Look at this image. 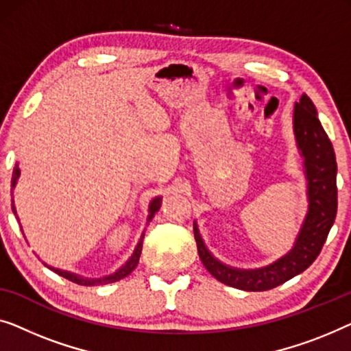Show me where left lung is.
I'll return each mask as SVG.
<instances>
[{"instance_id": "left-lung-1", "label": "left lung", "mask_w": 351, "mask_h": 351, "mask_svg": "<svg viewBox=\"0 0 351 351\" xmlns=\"http://www.w3.org/2000/svg\"><path fill=\"white\" fill-rule=\"evenodd\" d=\"M294 135L304 157L308 211L293 250L263 269L241 270L226 265L206 248L194 223L197 250L205 269L221 283L243 291H267L310 267L322 251L337 215V162L332 143L318 119L317 108L305 95L294 106Z\"/></svg>"}]
</instances>
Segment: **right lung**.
Returning a JSON list of instances; mask_svg holds the SVG:
<instances>
[{
  "mask_svg": "<svg viewBox=\"0 0 351 351\" xmlns=\"http://www.w3.org/2000/svg\"><path fill=\"white\" fill-rule=\"evenodd\" d=\"M19 176H21V170H19V165L14 167V171H12V187H16V182L19 180ZM162 205V199L160 197H156L154 200L149 204V216H147V223L154 218V215L159 211ZM12 210L14 213H16V206L12 205ZM143 239H145V232L141 234V239L138 241L135 251H133V254L130 256V259L127 261V263L122 265V267L117 270V272L108 275V276H103V278H84V276H79L76 274H71V272H66V270H60V269H53V267H49L53 272L58 274L63 278L73 281V283H77V285H82V286H97V285H108V283H114V281H119L121 278H124L128 274H132V270L136 267L138 265V261H140V254H141V248H143Z\"/></svg>",
  "mask_w": 351,
  "mask_h": 351,
  "instance_id": "obj_1",
  "label": "right lung"
}]
</instances>
